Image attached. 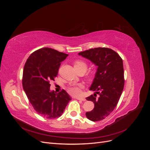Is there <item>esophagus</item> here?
Returning a JSON list of instances; mask_svg holds the SVG:
<instances>
[{"mask_svg":"<svg viewBox=\"0 0 150 150\" xmlns=\"http://www.w3.org/2000/svg\"><path fill=\"white\" fill-rule=\"evenodd\" d=\"M77 99H78V100H81V101H86V99L85 98H84V97H77V98H76Z\"/></svg>","mask_w":150,"mask_h":150,"instance_id":"obj_1","label":"esophagus"}]
</instances>
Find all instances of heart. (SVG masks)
<instances>
[{"label": "heart", "instance_id": "b5f03b06", "mask_svg": "<svg viewBox=\"0 0 150 150\" xmlns=\"http://www.w3.org/2000/svg\"><path fill=\"white\" fill-rule=\"evenodd\" d=\"M74 67L76 71H86L87 69V64L85 62L82 60H76L74 62ZM95 74H96V70L93 69L89 72L88 77L90 79L93 78ZM84 88V86L83 84H73L68 86L67 88V92L73 96H78L81 93V89Z\"/></svg>", "mask_w": 150, "mask_h": 150}]
</instances>
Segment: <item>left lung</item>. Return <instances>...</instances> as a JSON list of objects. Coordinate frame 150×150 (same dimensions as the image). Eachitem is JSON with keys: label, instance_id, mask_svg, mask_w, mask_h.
<instances>
[{"label": "left lung", "instance_id": "left-lung-1", "mask_svg": "<svg viewBox=\"0 0 150 150\" xmlns=\"http://www.w3.org/2000/svg\"><path fill=\"white\" fill-rule=\"evenodd\" d=\"M79 54L98 66L90 88L96 93L86 98L87 100L93 101L94 108L86 113V117L93 121L103 120L115 110L124 88L122 59L116 52L107 47L90 49Z\"/></svg>", "mask_w": 150, "mask_h": 150}]
</instances>
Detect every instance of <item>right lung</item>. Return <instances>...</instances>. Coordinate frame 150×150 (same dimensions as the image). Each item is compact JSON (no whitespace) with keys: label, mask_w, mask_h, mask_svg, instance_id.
I'll use <instances>...</instances> for the list:
<instances>
[{"label":"right lung","mask_w":150,"mask_h":150,"mask_svg":"<svg viewBox=\"0 0 150 150\" xmlns=\"http://www.w3.org/2000/svg\"><path fill=\"white\" fill-rule=\"evenodd\" d=\"M68 54L49 47L30 54L24 65L22 86L29 102L39 115L47 119L59 117L71 98L62 89L50 91V82L57 76L61 62Z\"/></svg>","instance_id":"right-lung-1"}]
</instances>
